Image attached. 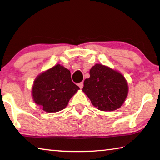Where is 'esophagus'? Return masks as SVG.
Segmentation results:
<instances>
[{
    "instance_id": "34e87169",
    "label": "esophagus",
    "mask_w": 160,
    "mask_h": 160,
    "mask_svg": "<svg viewBox=\"0 0 160 160\" xmlns=\"http://www.w3.org/2000/svg\"><path fill=\"white\" fill-rule=\"evenodd\" d=\"M83 82H80L79 84H78V86H79L80 87V88H81V89H82V88H83Z\"/></svg>"
}]
</instances>
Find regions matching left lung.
<instances>
[{
    "label": "left lung",
    "instance_id": "8db88e82",
    "mask_svg": "<svg viewBox=\"0 0 160 160\" xmlns=\"http://www.w3.org/2000/svg\"><path fill=\"white\" fill-rule=\"evenodd\" d=\"M90 77L84 81L82 90L97 109L111 112L120 108L128 94V84L118 72L96 64L90 71Z\"/></svg>",
    "mask_w": 160,
    "mask_h": 160
}]
</instances>
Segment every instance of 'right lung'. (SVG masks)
I'll return each instance as SVG.
<instances>
[{
  "mask_svg": "<svg viewBox=\"0 0 160 160\" xmlns=\"http://www.w3.org/2000/svg\"><path fill=\"white\" fill-rule=\"evenodd\" d=\"M79 89L72 82L70 70L58 64L35 79L32 97L45 112H57L66 108Z\"/></svg>",
  "mask_w": 160,
  "mask_h": 160,
  "instance_id": "obj_1",
  "label": "right lung"
}]
</instances>
